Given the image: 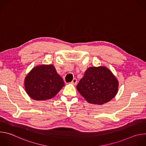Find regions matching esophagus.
<instances>
[{"mask_svg":"<svg viewBox=\"0 0 146 146\" xmlns=\"http://www.w3.org/2000/svg\"><path fill=\"white\" fill-rule=\"evenodd\" d=\"M77 79L76 78H73V80L72 81V82H70L72 84H73V85H76L77 84Z\"/></svg>","mask_w":146,"mask_h":146,"instance_id":"esophagus-1","label":"esophagus"}]
</instances>
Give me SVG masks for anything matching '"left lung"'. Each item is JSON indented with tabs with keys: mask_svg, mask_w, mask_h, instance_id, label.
<instances>
[{
	"mask_svg": "<svg viewBox=\"0 0 146 146\" xmlns=\"http://www.w3.org/2000/svg\"><path fill=\"white\" fill-rule=\"evenodd\" d=\"M118 82L111 72L105 67H91L80 80L77 89L92 104L103 105L111 100L118 91Z\"/></svg>",
	"mask_w": 146,
	"mask_h": 146,
	"instance_id": "left-lung-1",
	"label": "left lung"
}]
</instances>
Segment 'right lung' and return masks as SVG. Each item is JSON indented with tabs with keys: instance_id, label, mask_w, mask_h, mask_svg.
Instances as JSON below:
<instances>
[{
	"instance_id": "add662e5",
	"label": "right lung",
	"mask_w": 146,
	"mask_h": 146,
	"mask_svg": "<svg viewBox=\"0 0 146 146\" xmlns=\"http://www.w3.org/2000/svg\"><path fill=\"white\" fill-rule=\"evenodd\" d=\"M64 85L63 79L52 65H40L33 68L25 80L27 94L36 100L52 98Z\"/></svg>"
}]
</instances>
